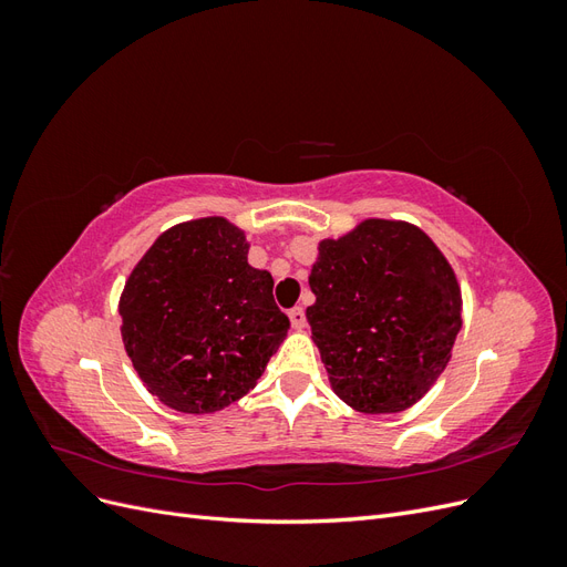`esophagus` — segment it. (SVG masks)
Instances as JSON below:
<instances>
[{
	"instance_id": "1",
	"label": "esophagus",
	"mask_w": 567,
	"mask_h": 567,
	"mask_svg": "<svg viewBox=\"0 0 567 567\" xmlns=\"http://www.w3.org/2000/svg\"><path fill=\"white\" fill-rule=\"evenodd\" d=\"M288 319H290V326H293L296 331H302L307 326V319H305V310L302 307H293V310H288Z\"/></svg>"
}]
</instances>
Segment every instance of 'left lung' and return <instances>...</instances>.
I'll return each mask as SVG.
<instances>
[{"mask_svg": "<svg viewBox=\"0 0 567 567\" xmlns=\"http://www.w3.org/2000/svg\"><path fill=\"white\" fill-rule=\"evenodd\" d=\"M307 307L338 398L362 414H400L447 369L461 331V288L423 229L371 217L319 241Z\"/></svg>", "mask_w": 567, "mask_h": 567, "instance_id": "obj_1", "label": "left lung"}]
</instances>
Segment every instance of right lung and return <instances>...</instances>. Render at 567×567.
Instances as JSON below:
<instances>
[{
    "label": "right lung",
    "mask_w": 567,
    "mask_h": 567,
    "mask_svg": "<svg viewBox=\"0 0 567 567\" xmlns=\"http://www.w3.org/2000/svg\"><path fill=\"white\" fill-rule=\"evenodd\" d=\"M244 229L200 217L163 231L125 281L117 312L146 390L182 414H215L248 394L290 321Z\"/></svg>",
    "instance_id": "1"
}]
</instances>
